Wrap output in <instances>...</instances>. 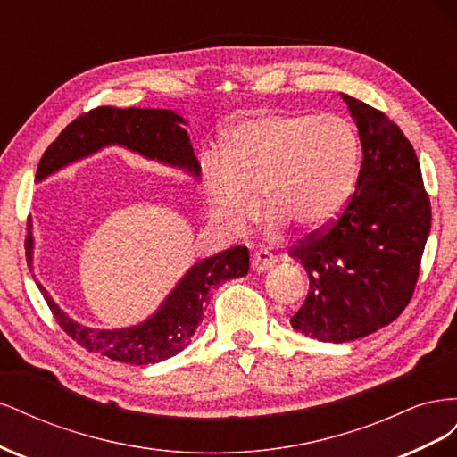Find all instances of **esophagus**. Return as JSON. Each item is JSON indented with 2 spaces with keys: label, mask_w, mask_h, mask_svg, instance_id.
Returning <instances> with one entry per match:
<instances>
[{
  "label": "esophagus",
  "mask_w": 457,
  "mask_h": 457,
  "mask_svg": "<svg viewBox=\"0 0 457 457\" xmlns=\"http://www.w3.org/2000/svg\"><path fill=\"white\" fill-rule=\"evenodd\" d=\"M274 262H276V255L261 250V252H255L252 257V269L253 272H265L274 265Z\"/></svg>",
  "instance_id": "esophagus-1"
}]
</instances>
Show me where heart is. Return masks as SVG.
Instances as JSON below:
<instances>
[{
    "label": "heart",
    "instance_id": "b5f03b06",
    "mask_svg": "<svg viewBox=\"0 0 457 457\" xmlns=\"http://www.w3.org/2000/svg\"><path fill=\"white\" fill-rule=\"evenodd\" d=\"M356 158V137L343 118H250L227 135L220 158L204 162L210 213L225 230L242 232L255 220L261 198L274 228H320L347 202Z\"/></svg>",
    "mask_w": 457,
    "mask_h": 457
}]
</instances>
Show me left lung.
I'll return each instance as SVG.
<instances>
[{"label": "left lung", "mask_w": 457, "mask_h": 457, "mask_svg": "<svg viewBox=\"0 0 457 457\" xmlns=\"http://www.w3.org/2000/svg\"><path fill=\"white\" fill-rule=\"evenodd\" d=\"M356 121L362 163L343 213L289 250L309 274L292 328L347 343L391 324L406 309L431 230V202L411 143L381 110L341 95Z\"/></svg>", "instance_id": "1"}]
</instances>
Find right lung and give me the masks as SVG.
<instances>
[{"mask_svg":"<svg viewBox=\"0 0 457 457\" xmlns=\"http://www.w3.org/2000/svg\"><path fill=\"white\" fill-rule=\"evenodd\" d=\"M187 123L173 110L163 108H114L99 106L78 116L61 131L39 160L36 181L66 168L68 163L95 154L108 145L126 146L137 154L173 168L200 175V163L192 150ZM32 225L26 237V261L32 267ZM250 269V252L244 245L230 247L213 257L198 261L165 297L162 307L148 320L123 329H91L74 322L59 309L44 286L39 292L47 301L54 320L86 351L110 358V361L146 366L165 361L181 353L200 326L204 311L213 289L232 278H242Z\"/></svg>","mask_w":457,"mask_h":457,"instance_id":"right-lung-1","label":"right lung"}]
</instances>
